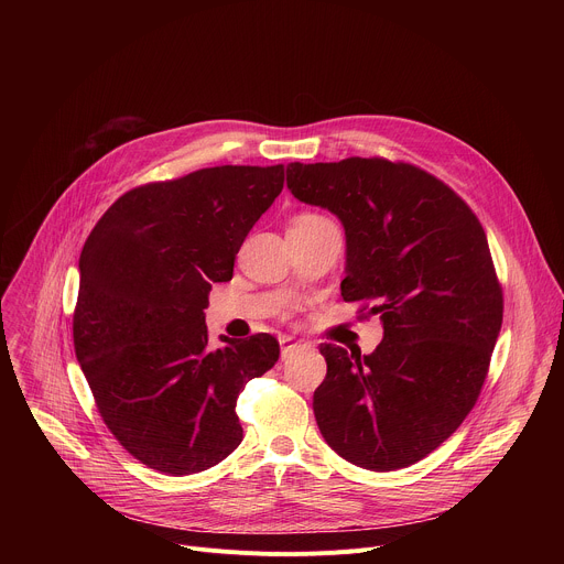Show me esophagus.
<instances>
[{
  "label": "esophagus",
  "instance_id": "1",
  "mask_svg": "<svg viewBox=\"0 0 564 564\" xmlns=\"http://www.w3.org/2000/svg\"><path fill=\"white\" fill-rule=\"evenodd\" d=\"M303 346H305V344H301V341H296V339H292V337H281V357L288 359L292 352L301 350Z\"/></svg>",
  "mask_w": 564,
  "mask_h": 564
}]
</instances>
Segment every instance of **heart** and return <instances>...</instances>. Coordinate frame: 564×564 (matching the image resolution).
I'll return each mask as SVG.
<instances>
[{
  "mask_svg": "<svg viewBox=\"0 0 564 564\" xmlns=\"http://www.w3.org/2000/svg\"><path fill=\"white\" fill-rule=\"evenodd\" d=\"M310 218H321V216H316V214H301L294 220H310Z\"/></svg>",
  "mask_w": 564,
  "mask_h": 564,
  "instance_id": "obj_1",
  "label": "heart"
}]
</instances>
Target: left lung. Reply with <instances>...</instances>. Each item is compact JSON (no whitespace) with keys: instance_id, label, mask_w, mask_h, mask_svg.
<instances>
[{"instance_id":"left-lung-1","label":"left lung","mask_w":564,"mask_h":564,"mask_svg":"<svg viewBox=\"0 0 564 564\" xmlns=\"http://www.w3.org/2000/svg\"><path fill=\"white\" fill-rule=\"evenodd\" d=\"M288 187L344 223L341 296L383 324L370 355L318 348V431L361 468L411 466L457 431L489 372L505 301L487 234L448 185L386 158L290 163Z\"/></svg>"}]
</instances>
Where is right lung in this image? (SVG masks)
Returning <instances> with one entry per match:
<instances>
[{
    "label": "right lung",
    "mask_w": 564,
    "mask_h": 564,
    "mask_svg": "<svg viewBox=\"0 0 564 564\" xmlns=\"http://www.w3.org/2000/svg\"><path fill=\"white\" fill-rule=\"evenodd\" d=\"M283 181V165H223L135 187L79 254L75 357L107 429L153 470H207L243 440L238 392L276 364L279 341L214 350L203 310Z\"/></svg>",
    "instance_id": "right-lung-1"
}]
</instances>
